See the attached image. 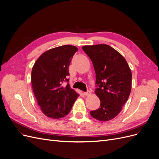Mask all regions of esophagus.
<instances>
[{
	"label": "esophagus",
	"instance_id": "obj_1",
	"mask_svg": "<svg viewBox=\"0 0 159 159\" xmlns=\"http://www.w3.org/2000/svg\"><path fill=\"white\" fill-rule=\"evenodd\" d=\"M90 94H91V92L90 90L84 92V95H85V96H89Z\"/></svg>",
	"mask_w": 159,
	"mask_h": 159
}]
</instances>
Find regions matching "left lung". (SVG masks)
I'll use <instances>...</instances> for the list:
<instances>
[{"label":"left lung","instance_id":"8db88e82","mask_svg":"<svg viewBox=\"0 0 159 159\" xmlns=\"http://www.w3.org/2000/svg\"><path fill=\"white\" fill-rule=\"evenodd\" d=\"M96 73L95 93L100 100V108L91 111L94 119L111 120L118 115L129 98L131 89V71L125 59L106 44L84 45Z\"/></svg>","mask_w":159,"mask_h":159}]
</instances>
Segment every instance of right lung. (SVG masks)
Here are the masks:
<instances>
[{"label":"right lung","instance_id":"1","mask_svg":"<svg viewBox=\"0 0 159 159\" xmlns=\"http://www.w3.org/2000/svg\"><path fill=\"white\" fill-rule=\"evenodd\" d=\"M78 49L66 45L46 51L35 61L32 70V86L41 110L48 117L59 119L67 115L79 96L70 87L69 66Z\"/></svg>","mask_w":159,"mask_h":159}]
</instances>
